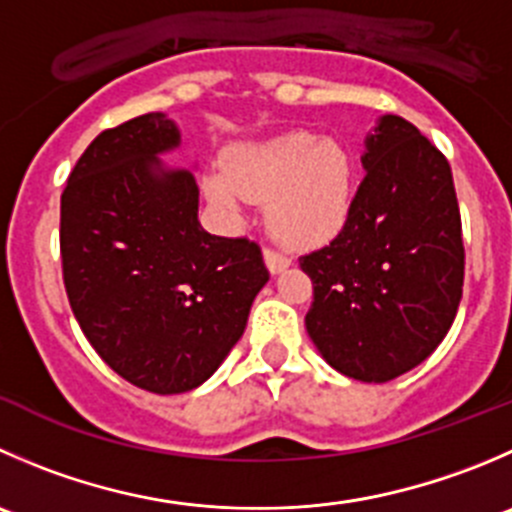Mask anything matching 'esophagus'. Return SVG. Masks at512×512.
Here are the masks:
<instances>
[{"instance_id":"esophagus-1","label":"esophagus","mask_w":512,"mask_h":512,"mask_svg":"<svg viewBox=\"0 0 512 512\" xmlns=\"http://www.w3.org/2000/svg\"><path fill=\"white\" fill-rule=\"evenodd\" d=\"M262 255H265V265L270 272H282L287 265H290V257H285L282 252L272 250V247H265V252H262Z\"/></svg>"}]
</instances>
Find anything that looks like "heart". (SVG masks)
<instances>
[{
	"mask_svg": "<svg viewBox=\"0 0 512 512\" xmlns=\"http://www.w3.org/2000/svg\"><path fill=\"white\" fill-rule=\"evenodd\" d=\"M225 210L270 200V225L290 247L320 245L342 230L352 207V160L337 142L292 132L227 155V175L207 180Z\"/></svg>",
	"mask_w": 512,
	"mask_h": 512,
	"instance_id": "obj_1",
	"label": "heart"
}]
</instances>
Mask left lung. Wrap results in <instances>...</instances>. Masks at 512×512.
<instances>
[{
	"label": "left lung",
	"mask_w": 512,
	"mask_h": 512,
	"mask_svg": "<svg viewBox=\"0 0 512 512\" xmlns=\"http://www.w3.org/2000/svg\"><path fill=\"white\" fill-rule=\"evenodd\" d=\"M362 167L342 230L300 257L312 280L305 325L337 372L388 382L420 365L453 325L463 225L448 160L408 119H380Z\"/></svg>",
	"instance_id": "1"
}]
</instances>
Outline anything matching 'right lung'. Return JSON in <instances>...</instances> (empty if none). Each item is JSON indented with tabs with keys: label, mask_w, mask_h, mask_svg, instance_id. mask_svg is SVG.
Listing matches in <instances>:
<instances>
[{
	"label": "right lung",
	"mask_w": 512,
	"mask_h": 512,
	"mask_svg": "<svg viewBox=\"0 0 512 512\" xmlns=\"http://www.w3.org/2000/svg\"><path fill=\"white\" fill-rule=\"evenodd\" d=\"M180 145L162 112L104 130L69 172L59 252L69 305L117 375L157 395L197 388L242 337L270 272L260 245L197 220L187 170H162Z\"/></svg>",
	"instance_id": "right-lung-1"
}]
</instances>
